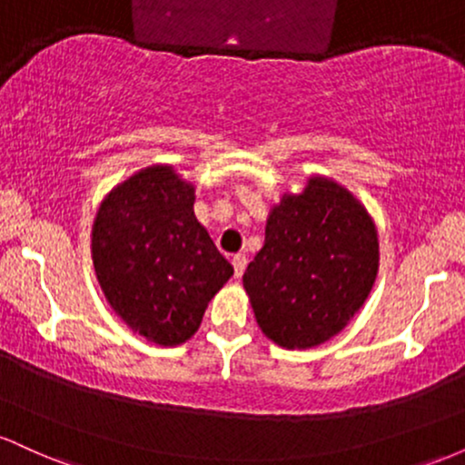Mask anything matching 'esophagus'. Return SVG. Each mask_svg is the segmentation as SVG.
Returning <instances> with one entry per match:
<instances>
[{"instance_id": "34e87169", "label": "esophagus", "mask_w": 465, "mask_h": 465, "mask_svg": "<svg viewBox=\"0 0 465 465\" xmlns=\"http://www.w3.org/2000/svg\"><path fill=\"white\" fill-rule=\"evenodd\" d=\"M232 264H233V273H236V277L242 275L244 273V266H247V258H244V253L232 255Z\"/></svg>"}]
</instances>
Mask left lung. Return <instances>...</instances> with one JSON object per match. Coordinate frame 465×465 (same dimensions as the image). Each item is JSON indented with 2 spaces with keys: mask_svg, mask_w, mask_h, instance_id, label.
<instances>
[{
  "mask_svg": "<svg viewBox=\"0 0 465 465\" xmlns=\"http://www.w3.org/2000/svg\"><path fill=\"white\" fill-rule=\"evenodd\" d=\"M378 249L371 214L339 181L311 174L302 192H284L242 275L264 336L308 350L339 334L370 297Z\"/></svg>",
  "mask_w": 465,
  "mask_h": 465,
  "instance_id": "obj_1",
  "label": "left lung"
}]
</instances>
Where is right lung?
<instances>
[{"instance_id": "obj_1", "label": "right lung", "mask_w": 465, "mask_h": 465, "mask_svg": "<svg viewBox=\"0 0 465 465\" xmlns=\"http://www.w3.org/2000/svg\"><path fill=\"white\" fill-rule=\"evenodd\" d=\"M196 188L170 163L140 168L100 203L92 260L114 312L135 334L174 348L194 336L233 266L194 216Z\"/></svg>"}]
</instances>
